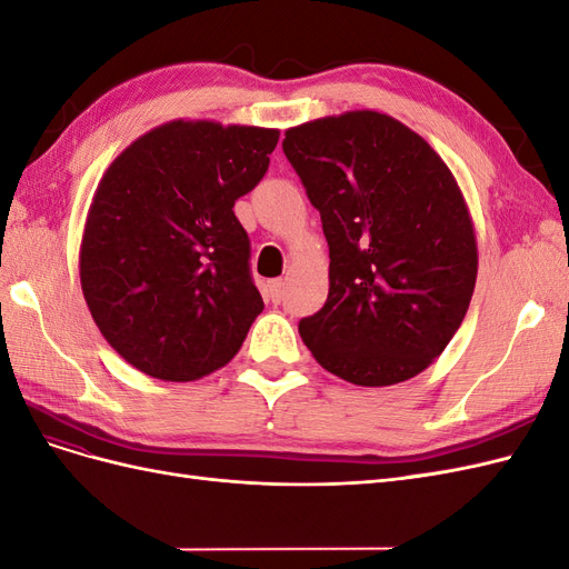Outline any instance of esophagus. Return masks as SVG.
I'll return each instance as SVG.
<instances>
[{
    "instance_id": "1",
    "label": "esophagus",
    "mask_w": 569,
    "mask_h": 569,
    "mask_svg": "<svg viewBox=\"0 0 569 569\" xmlns=\"http://www.w3.org/2000/svg\"><path fill=\"white\" fill-rule=\"evenodd\" d=\"M284 297V282L282 280H270L268 282V299L272 303H280Z\"/></svg>"
}]
</instances>
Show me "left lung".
<instances>
[{
    "label": "left lung",
    "instance_id": "8db88e82",
    "mask_svg": "<svg viewBox=\"0 0 569 569\" xmlns=\"http://www.w3.org/2000/svg\"><path fill=\"white\" fill-rule=\"evenodd\" d=\"M282 149L330 247V291L299 322L303 343L358 387L420 375L458 332L477 282L475 226L451 168L370 109L289 128Z\"/></svg>",
    "mask_w": 569,
    "mask_h": 569
}]
</instances>
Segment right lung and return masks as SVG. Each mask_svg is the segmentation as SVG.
I'll use <instances>...</instances> for the list:
<instances>
[{"label": "right lung", "mask_w": 569, "mask_h": 569, "mask_svg": "<svg viewBox=\"0 0 569 569\" xmlns=\"http://www.w3.org/2000/svg\"><path fill=\"white\" fill-rule=\"evenodd\" d=\"M280 130L168 120L107 168L80 242L99 332L132 368L194 382L237 356L263 299L234 201L261 182Z\"/></svg>", "instance_id": "obj_1"}]
</instances>
